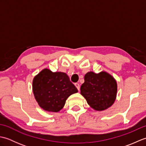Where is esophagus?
Segmentation results:
<instances>
[{
	"mask_svg": "<svg viewBox=\"0 0 146 146\" xmlns=\"http://www.w3.org/2000/svg\"><path fill=\"white\" fill-rule=\"evenodd\" d=\"M75 86L76 87V88L78 89V90L79 91V90H80V85L78 84V83H75Z\"/></svg>",
	"mask_w": 146,
	"mask_h": 146,
	"instance_id": "obj_1",
	"label": "esophagus"
}]
</instances>
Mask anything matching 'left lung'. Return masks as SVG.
I'll return each instance as SVG.
<instances>
[{"label": "left lung", "mask_w": 146, "mask_h": 146, "mask_svg": "<svg viewBox=\"0 0 146 146\" xmlns=\"http://www.w3.org/2000/svg\"><path fill=\"white\" fill-rule=\"evenodd\" d=\"M80 88L81 95L93 109L102 111L110 107L115 101L117 83L110 74L102 71L99 73L89 71Z\"/></svg>", "instance_id": "8db88e82"}]
</instances>
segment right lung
Returning <instances> with one entry per match:
<instances>
[{
	"mask_svg": "<svg viewBox=\"0 0 146 146\" xmlns=\"http://www.w3.org/2000/svg\"><path fill=\"white\" fill-rule=\"evenodd\" d=\"M33 92L39 107L49 112H58L66 100L78 90L67 74L52 72L48 68L41 70L33 81Z\"/></svg>",
	"mask_w": 146,
	"mask_h": 146,
	"instance_id": "obj_1",
	"label": "right lung"
}]
</instances>
